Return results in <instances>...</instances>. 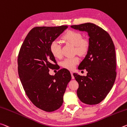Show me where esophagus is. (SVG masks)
<instances>
[{
	"mask_svg": "<svg viewBox=\"0 0 127 127\" xmlns=\"http://www.w3.org/2000/svg\"><path fill=\"white\" fill-rule=\"evenodd\" d=\"M71 76H72V79H74V77L73 76V72H71Z\"/></svg>",
	"mask_w": 127,
	"mask_h": 127,
	"instance_id": "obj_1",
	"label": "esophagus"
}]
</instances>
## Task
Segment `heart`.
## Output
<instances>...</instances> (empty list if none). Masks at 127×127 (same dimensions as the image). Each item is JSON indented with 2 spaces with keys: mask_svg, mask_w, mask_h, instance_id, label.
Segmentation results:
<instances>
[{
  "mask_svg": "<svg viewBox=\"0 0 127 127\" xmlns=\"http://www.w3.org/2000/svg\"><path fill=\"white\" fill-rule=\"evenodd\" d=\"M62 39L66 43L74 46V53L83 56L89 51L90 42L89 40L82 38V35L80 32L74 31H68L62 37ZM50 51L53 55L56 58L62 56V49L59 42L54 41L50 45ZM79 62V58L75 56L72 58H68L62 63V65L67 69L72 70Z\"/></svg>",
  "mask_w": 127,
  "mask_h": 127,
  "instance_id": "heart-1",
  "label": "heart"
}]
</instances>
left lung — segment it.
Instances as JSON below:
<instances>
[{
	"label": "left lung",
	"instance_id": "left-lung-1",
	"mask_svg": "<svg viewBox=\"0 0 127 127\" xmlns=\"http://www.w3.org/2000/svg\"><path fill=\"white\" fill-rule=\"evenodd\" d=\"M71 27L87 32L89 36V51L78 66L79 69L86 70L87 75L73 73L78 83L77 96L85 104H98L107 95L116 77L114 42L107 32L94 24L87 23Z\"/></svg>",
	"mask_w": 127,
	"mask_h": 127
}]
</instances>
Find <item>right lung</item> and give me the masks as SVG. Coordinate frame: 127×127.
<instances>
[{"label":"right lung","instance_id":"add662e5","mask_svg":"<svg viewBox=\"0 0 127 127\" xmlns=\"http://www.w3.org/2000/svg\"><path fill=\"white\" fill-rule=\"evenodd\" d=\"M67 28L62 25L33 28L18 55V73L25 93L36 107L46 112L54 111L62 105L71 80V73L65 68L54 76L49 74V69L57 64L50 51V45Z\"/></svg>","mask_w":127,"mask_h":127}]
</instances>
